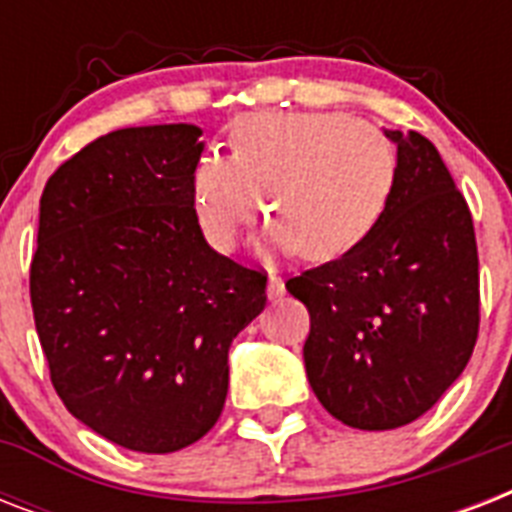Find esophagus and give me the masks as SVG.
<instances>
[{"mask_svg": "<svg viewBox=\"0 0 512 512\" xmlns=\"http://www.w3.org/2000/svg\"><path fill=\"white\" fill-rule=\"evenodd\" d=\"M284 292H287V289H284V281H281L279 276H271V279H268V297L276 300V297H281Z\"/></svg>", "mask_w": 512, "mask_h": 512, "instance_id": "esophagus-1", "label": "esophagus"}]
</instances>
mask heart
Wrapping results in <instances>:
<instances>
[{"instance_id":"b5f03b06","label":"heart","mask_w":512,"mask_h":512,"mask_svg":"<svg viewBox=\"0 0 512 512\" xmlns=\"http://www.w3.org/2000/svg\"><path fill=\"white\" fill-rule=\"evenodd\" d=\"M396 183V154L372 124L348 114H252L233 130V154H204L193 207L212 247L231 252L263 212L268 249L335 260L372 233Z\"/></svg>"}]
</instances>
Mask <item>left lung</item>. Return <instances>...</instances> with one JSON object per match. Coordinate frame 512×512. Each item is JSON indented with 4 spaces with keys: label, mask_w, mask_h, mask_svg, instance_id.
Returning a JSON list of instances; mask_svg holds the SVG:
<instances>
[{
    "label": "left lung",
    "mask_w": 512,
    "mask_h": 512,
    "mask_svg": "<svg viewBox=\"0 0 512 512\" xmlns=\"http://www.w3.org/2000/svg\"><path fill=\"white\" fill-rule=\"evenodd\" d=\"M398 146L380 223L337 260L287 281L311 313L313 393L358 430L409 425L444 396L478 340V247L468 201L420 132Z\"/></svg>",
    "instance_id": "1"
}]
</instances>
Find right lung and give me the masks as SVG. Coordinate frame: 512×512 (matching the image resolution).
I'll use <instances>...</instances> for the list:
<instances>
[{
  "label": "right lung",
  "mask_w": 512,
  "mask_h": 512,
  "mask_svg": "<svg viewBox=\"0 0 512 512\" xmlns=\"http://www.w3.org/2000/svg\"><path fill=\"white\" fill-rule=\"evenodd\" d=\"M193 124L127 127L52 172L31 308L66 409L146 454L199 441L223 412L228 348L265 308V276L217 255L193 207Z\"/></svg>",
  "instance_id": "1"
}]
</instances>
